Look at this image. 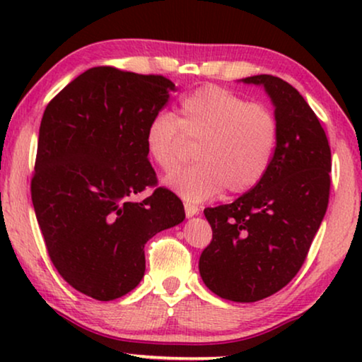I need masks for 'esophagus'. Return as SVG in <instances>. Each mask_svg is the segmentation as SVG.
I'll return each mask as SVG.
<instances>
[{"label": "esophagus", "instance_id": "esophagus-1", "mask_svg": "<svg viewBox=\"0 0 362 362\" xmlns=\"http://www.w3.org/2000/svg\"><path fill=\"white\" fill-rule=\"evenodd\" d=\"M185 212L187 217H194L196 214H199V207L194 204H185Z\"/></svg>", "mask_w": 362, "mask_h": 362}]
</instances>
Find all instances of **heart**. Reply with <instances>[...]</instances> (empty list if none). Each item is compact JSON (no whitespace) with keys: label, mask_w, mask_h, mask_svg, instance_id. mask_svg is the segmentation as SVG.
<instances>
[{"label":"heart","mask_w":362,"mask_h":362,"mask_svg":"<svg viewBox=\"0 0 362 362\" xmlns=\"http://www.w3.org/2000/svg\"><path fill=\"white\" fill-rule=\"evenodd\" d=\"M279 140V123L264 103L206 86L180 102V117L158 112L145 128L148 156L160 170L175 171L197 145L199 163L166 177V185L189 202L211 199L227 189L242 194L269 171Z\"/></svg>","instance_id":"b5f03b06"}]
</instances>
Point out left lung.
<instances>
[{"instance_id":"left-lung-1","label":"left lung","mask_w":362,"mask_h":362,"mask_svg":"<svg viewBox=\"0 0 362 362\" xmlns=\"http://www.w3.org/2000/svg\"><path fill=\"white\" fill-rule=\"evenodd\" d=\"M242 82L265 88L279 140L254 189L204 209L212 240L199 274L221 298L250 303L284 288L303 265L328 207L331 150L318 117L288 82L267 74Z\"/></svg>"}]
</instances>
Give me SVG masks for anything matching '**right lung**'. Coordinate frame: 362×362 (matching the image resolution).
<instances>
[{
  "instance_id": "right-lung-1",
  "label": "right lung",
  "mask_w": 362,
  "mask_h": 362,
  "mask_svg": "<svg viewBox=\"0 0 362 362\" xmlns=\"http://www.w3.org/2000/svg\"><path fill=\"white\" fill-rule=\"evenodd\" d=\"M175 83L110 66L92 67L49 102L39 128L33 206L54 267L100 301L127 295L145 275V244L185 221V207L156 185L145 128Z\"/></svg>"
}]
</instances>
